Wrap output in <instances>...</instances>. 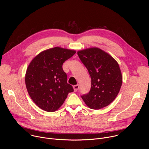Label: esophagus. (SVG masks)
Segmentation results:
<instances>
[{"instance_id": "34e87169", "label": "esophagus", "mask_w": 149, "mask_h": 149, "mask_svg": "<svg viewBox=\"0 0 149 149\" xmlns=\"http://www.w3.org/2000/svg\"><path fill=\"white\" fill-rule=\"evenodd\" d=\"M73 88H74V91H77L78 90H79V86L78 84H77V85H75V86H73Z\"/></svg>"}]
</instances>
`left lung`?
Returning a JSON list of instances; mask_svg holds the SVG:
<instances>
[{"label": "left lung", "instance_id": "obj_1", "mask_svg": "<svg viewBox=\"0 0 149 149\" xmlns=\"http://www.w3.org/2000/svg\"><path fill=\"white\" fill-rule=\"evenodd\" d=\"M77 54L91 78L90 91L81 98L91 109L107 107L114 100L121 87L123 77L118 63L98 48L79 51Z\"/></svg>", "mask_w": 149, "mask_h": 149}]
</instances>
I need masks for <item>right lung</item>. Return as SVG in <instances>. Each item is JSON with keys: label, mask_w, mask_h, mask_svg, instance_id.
I'll return each instance as SVG.
<instances>
[{"label": "right lung", "mask_w": 149, "mask_h": 149, "mask_svg": "<svg viewBox=\"0 0 149 149\" xmlns=\"http://www.w3.org/2000/svg\"><path fill=\"white\" fill-rule=\"evenodd\" d=\"M76 51L60 47L39 53L29 63L25 75L26 87L33 101L42 110L54 112L73 92L67 83L62 64Z\"/></svg>", "instance_id": "right-lung-1"}]
</instances>
